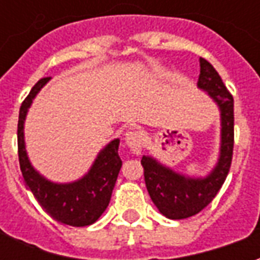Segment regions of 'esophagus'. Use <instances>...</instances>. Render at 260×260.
I'll return each mask as SVG.
<instances>
[{
	"label": "esophagus",
	"instance_id": "1",
	"mask_svg": "<svg viewBox=\"0 0 260 260\" xmlns=\"http://www.w3.org/2000/svg\"><path fill=\"white\" fill-rule=\"evenodd\" d=\"M142 142H143V135L139 131H129L125 134V143L131 147V150L134 153H141Z\"/></svg>",
	"mask_w": 260,
	"mask_h": 260
}]
</instances>
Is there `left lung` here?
Returning <instances> with one entry per match:
<instances>
[{"instance_id": "8db88e82", "label": "left lung", "mask_w": 260, "mask_h": 260, "mask_svg": "<svg viewBox=\"0 0 260 260\" xmlns=\"http://www.w3.org/2000/svg\"><path fill=\"white\" fill-rule=\"evenodd\" d=\"M198 86L206 90L221 111L220 158L206 178H188L158 164L154 158L141 160L149 195L161 214L173 220L191 217L214 199L229 175L234 150V99L213 65L201 58Z\"/></svg>"}]
</instances>
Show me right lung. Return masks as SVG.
<instances>
[{
	"mask_svg": "<svg viewBox=\"0 0 260 260\" xmlns=\"http://www.w3.org/2000/svg\"><path fill=\"white\" fill-rule=\"evenodd\" d=\"M50 78H43L31 87L22 102L18 121V156L26 185L29 186L40 206L59 223L83 227L90 225L107 209L122 161L118 156L119 139H115L97 156L90 171L72 184H53L31 167L25 150L23 122L27 108L39 90Z\"/></svg>",
	"mask_w": 260,
	"mask_h": 260,
	"instance_id": "obj_1",
	"label": "right lung"
}]
</instances>
